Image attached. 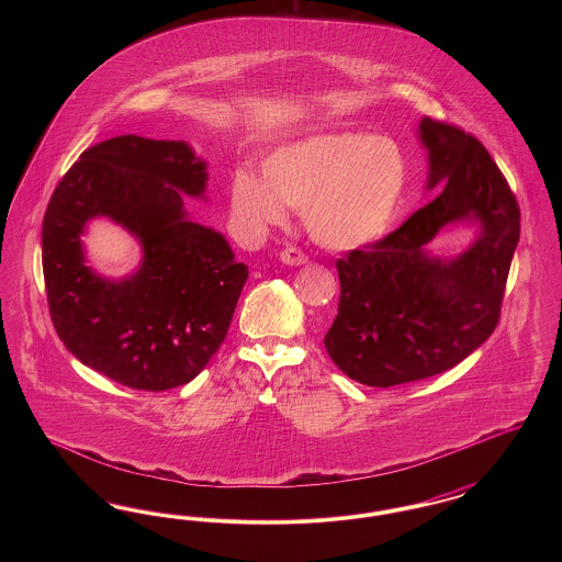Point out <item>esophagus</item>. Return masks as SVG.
<instances>
[{
	"mask_svg": "<svg viewBox=\"0 0 562 562\" xmlns=\"http://www.w3.org/2000/svg\"><path fill=\"white\" fill-rule=\"evenodd\" d=\"M280 261L282 263H286V266H303V263H307V255L301 250V248H296V246H286L282 252H280Z\"/></svg>",
	"mask_w": 562,
	"mask_h": 562,
	"instance_id": "34e87169",
	"label": "esophagus"
}]
</instances>
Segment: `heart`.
Listing matches in <instances>:
<instances>
[{
  "mask_svg": "<svg viewBox=\"0 0 562 562\" xmlns=\"http://www.w3.org/2000/svg\"><path fill=\"white\" fill-rule=\"evenodd\" d=\"M406 158L390 136L360 131L322 133L278 147L263 179L240 170L232 202L250 229L284 218V204L303 211L312 238L333 250H353L381 238L401 209Z\"/></svg>",
  "mask_w": 562,
  "mask_h": 562,
  "instance_id": "1",
  "label": "heart"
}]
</instances>
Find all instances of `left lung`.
I'll return each mask as SVG.
<instances>
[{
	"mask_svg": "<svg viewBox=\"0 0 562 562\" xmlns=\"http://www.w3.org/2000/svg\"><path fill=\"white\" fill-rule=\"evenodd\" d=\"M428 189L447 183L385 238L337 261L341 296L324 346L349 379L392 387L445 373L493 335L520 238V209L474 134L424 117ZM482 223L463 256L442 262L423 246L449 222Z\"/></svg>",
	"mask_w": 562,
	"mask_h": 562,
	"instance_id": "1",
	"label": "left lung"
}]
</instances>
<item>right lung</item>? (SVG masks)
Instances as JSON below:
<instances>
[{
    "label": "right lung",
    "mask_w": 562,
    "mask_h": 562,
    "mask_svg": "<svg viewBox=\"0 0 562 562\" xmlns=\"http://www.w3.org/2000/svg\"><path fill=\"white\" fill-rule=\"evenodd\" d=\"M206 164L183 140L113 136L58 181L42 225L54 328L81 364L145 392L186 385L225 341L248 266L227 240L189 221ZM109 215L144 246L139 271L113 283L82 263L85 221Z\"/></svg>",
    "instance_id": "add662e5"
}]
</instances>
